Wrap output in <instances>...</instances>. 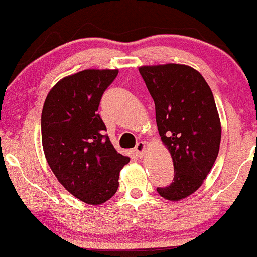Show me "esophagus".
Here are the masks:
<instances>
[{"label": "esophagus", "mask_w": 257, "mask_h": 257, "mask_svg": "<svg viewBox=\"0 0 257 257\" xmlns=\"http://www.w3.org/2000/svg\"><path fill=\"white\" fill-rule=\"evenodd\" d=\"M144 150H146V143H144V142H139V143L136 144L135 151H136L137 155L142 156V155L144 154Z\"/></svg>", "instance_id": "esophagus-1"}]
</instances>
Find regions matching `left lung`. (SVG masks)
Here are the masks:
<instances>
[{
	"label": "left lung",
	"mask_w": 257,
	"mask_h": 257,
	"mask_svg": "<svg viewBox=\"0 0 257 257\" xmlns=\"http://www.w3.org/2000/svg\"><path fill=\"white\" fill-rule=\"evenodd\" d=\"M154 99L162 142L171 154L175 177L157 187L165 199L178 201L196 192L218 157L221 123L204 77L182 64L139 68Z\"/></svg>",
	"instance_id": "obj_1"
}]
</instances>
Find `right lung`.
Listing matches in <instances>:
<instances>
[{"label":"right lung","mask_w":257,"mask_h":257,"mask_svg":"<svg viewBox=\"0 0 257 257\" xmlns=\"http://www.w3.org/2000/svg\"><path fill=\"white\" fill-rule=\"evenodd\" d=\"M118 70H84L57 82L42 110V143L59 183L81 201L100 205L116 193L130 158L118 154L97 114Z\"/></svg>","instance_id":"right-lung-1"}]
</instances>
